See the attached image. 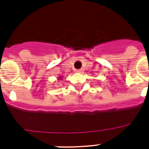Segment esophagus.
Masks as SVG:
<instances>
[{
    "mask_svg": "<svg viewBox=\"0 0 149 149\" xmlns=\"http://www.w3.org/2000/svg\"><path fill=\"white\" fill-rule=\"evenodd\" d=\"M77 72H79V73H82V72H84V70H83V69H80V70H77Z\"/></svg>",
    "mask_w": 149,
    "mask_h": 149,
    "instance_id": "1",
    "label": "esophagus"
}]
</instances>
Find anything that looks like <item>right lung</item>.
Instances as JSON below:
<instances>
[{
	"instance_id": "1",
	"label": "right lung",
	"mask_w": 149,
	"mask_h": 149,
	"mask_svg": "<svg viewBox=\"0 0 149 149\" xmlns=\"http://www.w3.org/2000/svg\"><path fill=\"white\" fill-rule=\"evenodd\" d=\"M58 79H61V77H59V78H58Z\"/></svg>"
}]
</instances>
